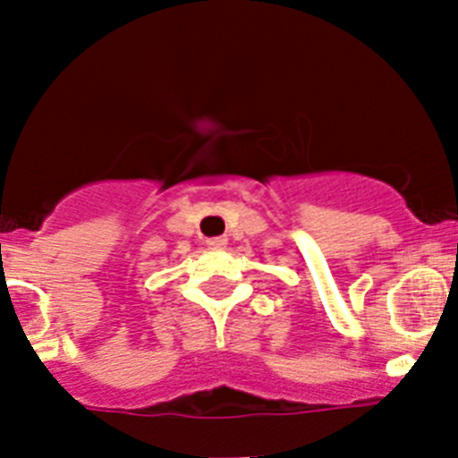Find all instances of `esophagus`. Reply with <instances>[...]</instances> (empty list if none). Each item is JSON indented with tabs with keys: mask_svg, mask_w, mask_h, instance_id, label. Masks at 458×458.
I'll return each mask as SVG.
<instances>
[{
	"mask_svg": "<svg viewBox=\"0 0 458 458\" xmlns=\"http://www.w3.org/2000/svg\"><path fill=\"white\" fill-rule=\"evenodd\" d=\"M206 245H208V248H225L226 238H208V241H206Z\"/></svg>",
	"mask_w": 458,
	"mask_h": 458,
	"instance_id": "34e87169",
	"label": "esophagus"
}]
</instances>
